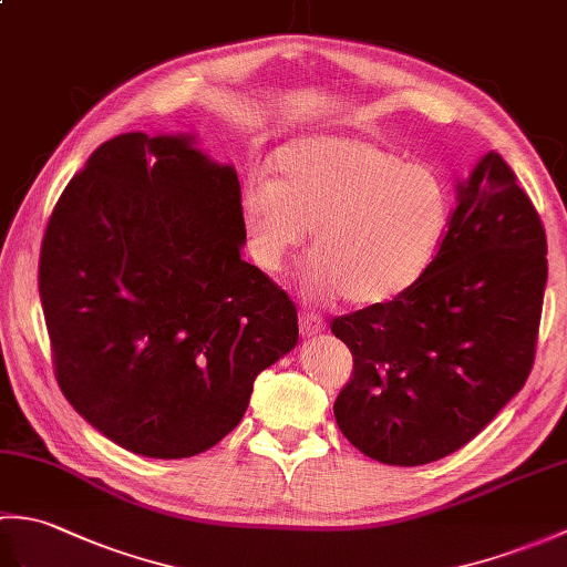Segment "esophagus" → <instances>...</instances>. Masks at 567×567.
Returning a JSON list of instances; mask_svg holds the SVG:
<instances>
[{
  "label": "esophagus",
  "mask_w": 567,
  "mask_h": 567,
  "mask_svg": "<svg viewBox=\"0 0 567 567\" xmlns=\"http://www.w3.org/2000/svg\"><path fill=\"white\" fill-rule=\"evenodd\" d=\"M323 329H327V321H323L319 315H315V311H302L299 315V331H302V336H317L321 333Z\"/></svg>",
  "instance_id": "34e87169"
}]
</instances>
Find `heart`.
I'll use <instances>...</instances> for the list:
<instances>
[{"label":"heart","instance_id":"b5f03b06","mask_svg":"<svg viewBox=\"0 0 567 567\" xmlns=\"http://www.w3.org/2000/svg\"><path fill=\"white\" fill-rule=\"evenodd\" d=\"M277 177L240 197L250 256L265 272L315 226L307 285L360 307L388 305L424 277L451 221V195L436 171L353 136H311L285 146Z\"/></svg>","mask_w":567,"mask_h":567}]
</instances>
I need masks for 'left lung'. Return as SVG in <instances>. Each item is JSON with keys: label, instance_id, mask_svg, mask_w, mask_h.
Wrapping results in <instances>:
<instances>
[{"label": "left lung", "instance_id": "1", "mask_svg": "<svg viewBox=\"0 0 567 567\" xmlns=\"http://www.w3.org/2000/svg\"><path fill=\"white\" fill-rule=\"evenodd\" d=\"M546 277L540 216L489 151L455 185L429 272L392 302L331 321L353 353L333 404L343 436L404 467L473 441L532 372Z\"/></svg>", "mask_w": 567, "mask_h": 567}]
</instances>
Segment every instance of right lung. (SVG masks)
<instances>
[{"label": "right lung", "mask_w": 567, "mask_h": 567, "mask_svg": "<svg viewBox=\"0 0 567 567\" xmlns=\"http://www.w3.org/2000/svg\"><path fill=\"white\" fill-rule=\"evenodd\" d=\"M195 136L131 131L90 155L48 219L39 292L60 390L122 449L175 461L244 419L299 339L246 244L234 165Z\"/></svg>", "instance_id": "add662e5"}]
</instances>
